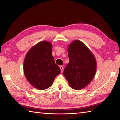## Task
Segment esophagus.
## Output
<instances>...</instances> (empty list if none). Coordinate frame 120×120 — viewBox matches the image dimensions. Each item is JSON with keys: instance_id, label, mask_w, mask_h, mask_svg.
Wrapping results in <instances>:
<instances>
[{"instance_id": "esophagus-1", "label": "esophagus", "mask_w": 120, "mask_h": 120, "mask_svg": "<svg viewBox=\"0 0 120 120\" xmlns=\"http://www.w3.org/2000/svg\"><path fill=\"white\" fill-rule=\"evenodd\" d=\"M60 69H61V72H62V71H63V69H64V67L63 66H60Z\"/></svg>"}]
</instances>
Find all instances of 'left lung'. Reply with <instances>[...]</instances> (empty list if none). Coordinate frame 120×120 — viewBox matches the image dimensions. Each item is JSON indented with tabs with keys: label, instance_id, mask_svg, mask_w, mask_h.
<instances>
[{
	"label": "left lung",
	"instance_id": "1",
	"mask_svg": "<svg viewBox=\"0 0 120 120\" xmlns=\"http://www.w3.org/2000/svg\"><path fill=\"white\" fill-rule=\"evenodd\" d=\"M69 62L64 75L72 88L80 90L93 80L96 71V61L94 54L79 40H75L68 46Z\"/></svg>",
	"mask_w": 120,
	"mask_h": 120
}]
</instances>
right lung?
I'll use <instances>...</instances> for the list:
<instances>
[{"mask_svg":"<svg viewBox=\"0 0 120 120\" xmlns=\"http://www.w3.org/2000/svg\"><path fill=\"white\" fill-rule=\"evenodd\" d=\"M52 44L47 41L38 42L28 51L24 61L25 77L38 90H44L51 86L61 72L52 55Z\"/></svg>","mask_w":120,"mask_h":120,"instance_id":"add662e5","label":"right lung"}]
</instances>
